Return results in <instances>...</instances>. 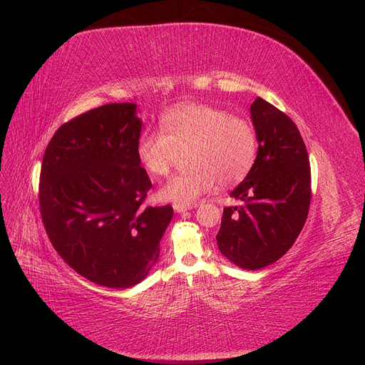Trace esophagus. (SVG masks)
<instances>
[{"label": "esophagus", "instance_id": "obj_1", "mask_svg": "<svg viewBox=\"0 0 365 365\" xmlns=\"http://www.w3.org/2000/svg\"><path fill=\"white\" fill-rule=\"evenodd\" d=\"M192 207H196V206H184V205H174V210L177 212V213H184V212H187V210H190V209H192Z\"/></svg>", "mask_w": 365, "mask_h": 365}]
</instances>
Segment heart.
Wrapping results in <instances>:
<instances>
[{
    "instance_id": "obj_1",
    "label": "heart",
    "mask_w": 365,
    "mask_h": 365,
    "mask_svg": "<svg viewBox=\"0 0 365 365\" xmlns=\"http://www.w3.org/2000/svg\"><path fill=\"white\" fill-rule=\"evenodd\" d=\"M187 150L191 169L160 187L159 197L165 202L191 206L218 182L242 181L255 163L258 137L247 119L217 107L187 103L160 118V130L143 133L135 153L147 174L165 177Z\"/></svg>"
}]
</instances>
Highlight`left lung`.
<instances>
[{
  "instance_id": "8db88e82",
  "label": "left lung",
  "mask_w": 365,
  "mask_h": 365,
  "mask_svg": "<svg viewBox=\"0 0 365 365\" xmlns=\"http://www.w3.org/2000/svg\"><path fill=\"white\" fill-rule=\"evenodd\" d=\"M258 155L224 209L218 249L239 268L255 271L278 261L301 232L311 202V168L293 120L258 97L250 104Z\"/></svg>"
}]
</instances>
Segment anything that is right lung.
<instances>
[{
    "label": "right lung",
    "mask_w": 365,
    "mask_h": 365,
    "mask_svg": "<svg viewBox=\"0 0 365 365\" xmlns=\"http://www.w3.org/2000/svg\"><path fill=\"white\" fill-rule=\"evenodd\" d=\"M137 104L110 103L61 125L41 166L39 206L61 259L112 289L141 283L160 253L173 206L141 209L152 182L135 147Z\"/></svg>",
    "instance_id": "right-lung-1"
}]
</instances>
